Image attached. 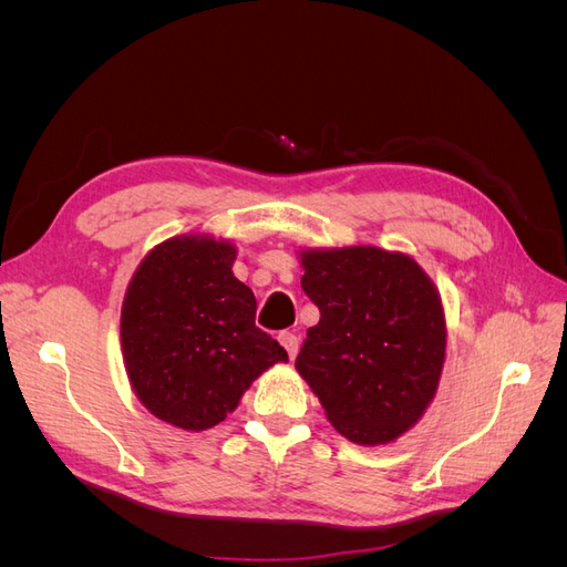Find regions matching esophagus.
I'll use <instances>...</instances> for the list:
<instances>
[{"instance_id":"obj_1","label":"esophagus","mask_w":567,"mask_h":567,"mask_svg":"<svg viewBox=\"0 0 567 567\" xmlns=\"http://www.w3.org/2000/svg\"><path fill=\"white\" fill-rule=\"evenodd\" d=\"M279 342L286 348L288 357L296 359V354H298V336L290 333V331H284V333H279Z\"/></svg>"}]
</instances>
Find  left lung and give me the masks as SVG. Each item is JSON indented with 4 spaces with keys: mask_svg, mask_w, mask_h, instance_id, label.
<instances>
[{
    "mask_svg": "<svg viewBox=\"0 0 567 567\" xmlns=\"http://www.w3.org/2000/svg\"><path fill=\"white\" fill-rule=\"evenodd\" d=\"M300 286L317 307L296 369L338 433L385 444L431 404L447 348L440 293L402 252L302 250Z\"/></svg>",
    "mask_w": 567,
    "mask_h": 567,
    "instance_id": "8db88e82",
    "label": "left lung"
}]
</instances>
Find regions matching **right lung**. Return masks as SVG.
<instances>
[{
	"label": "right lung",
	"instance_id": "1",
	"mask_svg": "<svg viewBox=\"0 0 567 567\" xmlns=\"http://www.w3.org/2000/svg\"><path fill=\"white\" fill-rule=\"evenodd\" d=\"M236 248L175 236L153 248L127 286L120 340L130 383L153 416L208 431L286 350L255 326L252 290L231 271Z\"/></svg>",
	"mask_w": 567,
	"mask_h": 567
}]
</instances>
